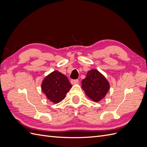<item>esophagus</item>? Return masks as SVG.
Listing matches in <instances>:
<instances>
[{"mask_svg":"<svg viewBox=\"0 0 147 147\" xmlns=\"http://www.w3.org/2000/svg\"><path fill=\"white\" fill-rule=\"evenodd\" d=\"M70 83H72V84H77L78 83V80H71Z\"/></svg>","mask_w":147,"mask_h":147,"instance_id":"34e87169","label":"esophagus"}]
</instances>
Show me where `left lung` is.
Instances as JSON below:
<instances>
[{
    "label": "left lung",
    "instance_id": "obj_1",
    "mask_svg": "<svg viewBox=\"0 0 147 147\" xmlns=\"http://www.w3.org/2000/svg\"><path fill=\"white\" fill-rule=\"evenodd\" d=\"M82 88L86 96L94 102H99L105 96L110 88L107 80L96 69H92L83 79Z\"/></svg>",
    "mask_w": 147,
    "mask_h": 147
}]
</instances>
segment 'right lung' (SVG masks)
<instances>
[{"mask_svg":"<svg viewBox=\"0 0 147 147\" xmlns=\"http://www.w3.org/2000/svg\"><path fill=\"white\" fill-rule=\"evenodd\" d=\"M72 88L65 75L55 70L48 75L42 82V90L47 98L55 104L59 103Z\"/></svg>","mask_w":147,"mask_h":147,"instance_id":"obj_1","label":"right lung"}]
</instances>
